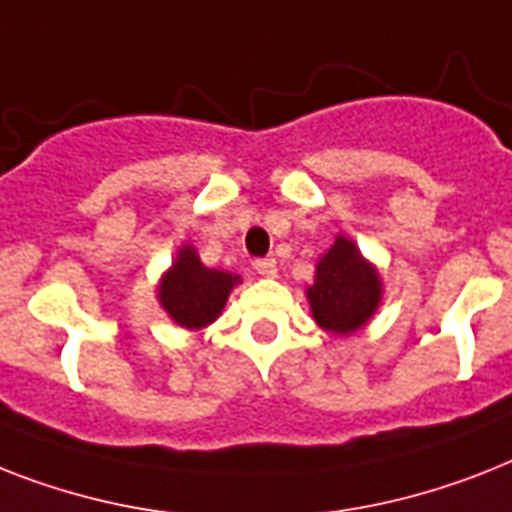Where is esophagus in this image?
Instances as JSON below:
<instances>
[{
  "label": "esophagus",
  "mask_w": 512,
  "mask_h": 512,
  "mask_svg": "<svg viewBox=\"0 0 512 512\" xmlns=\"http://www.w3.org/2000/svg\"><path fill=\"white\" fill-rule=\"evenodd\" d=\"M255 270H257V273H260V276L273 278L278 273L276 260H273V257H257V260H255Z\"/></svg>",
  "instance_id": "obj_1"
}]
</instances>
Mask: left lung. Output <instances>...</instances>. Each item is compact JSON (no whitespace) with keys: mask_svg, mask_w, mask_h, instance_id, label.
<instances>
[{"mask_svg":"<svg viewBox=\"0 0 512 512\" xmlns=\"http://www.w3.org/2000/svg\"><path fill=\"white\" fill-rule=\"evenodd\" d=\"M381 278L355 242L336 236L334 247L315 265L307 302L315 323L331 334L350 336L371 321L381 305Z\"/></svg>","mask_w":512,"mask_h":512,"instance_id":"1","label":"left lung"}]
</instances>
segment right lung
<instances>
[{
	"label": "right lung",
	"mask_w": 512,
	"mask_h": 512,
	"mask_svg": "<svg viewBox=\"0 0 512 512\" xmlns=\"http://www.w3.org/2000/svg\"><path fill=\"white\" fill-rule=\"evenodd\" d=\"M242 278L226 270L205 268L194 247L184 244L178 249L176 263L162 276L157 299L162 310L178 323V326L205 328L223 313L226 299Z\"/></svg>",
	"instance_id": "obj_1"
}]
</instances>
